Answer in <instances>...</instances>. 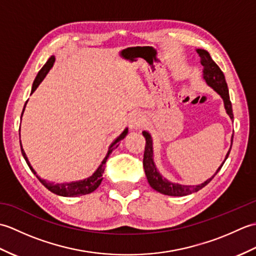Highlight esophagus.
<instances>
[{"label": "esophagus", "instance_id": "obj_1", "mask_svg": "<svg viewBox=\"0 0 256 256\" xmlns=\"http://www.w3.org/2000/svg\"><path fill=\"white\" fill-rule=\"evenodd\" d=\"M145 123V118L144 116L140 112H132L128 116V125L131 128H142Z\"/></svg>", "mask_w": 256, "mask_h": 256}]
</instances>
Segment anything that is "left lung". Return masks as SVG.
<instances>
[{
  "label": "left lung",
  "mask_w": 256,
  "mask_h": 256,
  "mask_svg": "<svg viewBox=\"0 0 256 256\" xmlns=\"http://www.w3.org/2000/svg\"><path fill=\"white\" fill-rule=\"evenodd\" d=\"M197 52L200 56V62L204 66V79L206 80V84L210 86L211 88L216 92V94H219L221 96V98L224 99V102L226 111L228 114H229L230 118L233 120L232 104L230 101L229 90H228V84L226 82V78H224V72H222V70L219 68L218 64L212 60V58L208 52L204 50H197ZM143 135L146 140L144 158H143V167L145 170V175H146V177H148V184H150L152 188L155 189L156 192H158L162 194H167V196L182 197V196H187V194H190L192 192H197L198 190L204 188L206 184H208L212 180V178H214L216 174H218V172L221 170V167L224 166V162L226 160L228 156H229L230 150H231V148H230L224 162H222L221 166L218 168V170H216L214 175L211 178H209L208 180H206L204 182L198 184V186H184V184H174L172 182H168L166 178H164L160 175L158 170H157V168L154 164V160H153V140H152L150 133L144 131ZM232 142H233V135L231 138V146H232Z\"/></svg>",
  "instance_id": "1"
}]
</instances>
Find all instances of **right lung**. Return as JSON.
Here are the masks:
<instances>
[{
	"mask_svg": "<svg viewBox=\"0 0 256 256\" xmlns=\"http://www.w3.org/2000/svg\"><path fill=\"white\" fill-rule=\"evenodd\" d=\"M54 62H55V56H52L50 59H48V62L44 64V67H42L40 72H38V74L36 76V78L34 80V84H32V94L34 92L37 86L40 84V82L42 80H44V78L46 77V74H48V72H50V68L52 67ZM24 112V110H23ZM23 114V113H22ZM128 134V128H125L124 131L122 132V134L120 135V136L114 140V142L110 145V148H108V154L106 156L104 157V160H102L101 165L98 167V170L94 172V174L92 176H90L89 178H86L84 179V180H80V182H67V184H55V182H50L45 180V179H42L40 176H37L36 172L32 170V167L30 166V162H28V158H27V156L25 154V152L23 150V148H22L20 145V150H22V154H23L24 158L27 162V165H28V167L30 168V170L34 172V175H36V177L38 178V180H40L44 186L48 189L50 190L52 192L56 194L58 196H62V197H77V196H82V194H91L92 192H94V190L100 186V184L102 182V175L103 172H104V170H106V160L108 155H110L112 153L113 150H116L120 142Z\"/></svg>",
	"mask_w": 256,
	"mask_h": 256,
	"instance_id": "add662e5",
	"label": "right lung"
}]
</instances>
